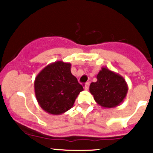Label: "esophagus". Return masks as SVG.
<instances>
[{
    "label": "esophagus",
    "instance_id": "34e87169",
    "mask_svg": "<svg viewBox=\"0 0 153 153\" xmlns=\"http://www.w3.org/2000/svg\"><path fill=\"white\" fill-rule=\"evenodd\" d=\"M89 86H90V82H86V83L84 84V86H83V87H84V90H88Z\"/></svg>",
    "mask_w": 153,
    "mask_h": 153
}]
</instances>
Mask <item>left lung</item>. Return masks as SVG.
<instances>
[{"label": "left lung", "instance_id": "obj_1", "mask_svg": "<svg viewBox=\"0 0 153 153\" xmlns=\"http://www.w3.org/2000/svg\"><path fill=\"white\" fill-rule=\"evenodd\" d=\"M97 82L90 85V92L99 106L113 108L123 102L128 92L125 79L106 67H102L97 75Z\"/></svg>", "mask_w": 153, "mask_h": 153}]
</instances>
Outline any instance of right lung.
<instances>
[{"label":"right lung","mask_w":153,"mask_h":153,"mask_svg":"<svg viewBox=\"0 0 153 153\" xmlns=\"http://www.w3.org/2000/svg\"><path fill=\"white\" fill-rule=\"evenodd\" d=\"M70 69V63L58 60L46 66L35 78L36 100L49 114L60 115L71 109L83 90Z\"/></svg>","instance_id":"obj_1"}]
</instances>
